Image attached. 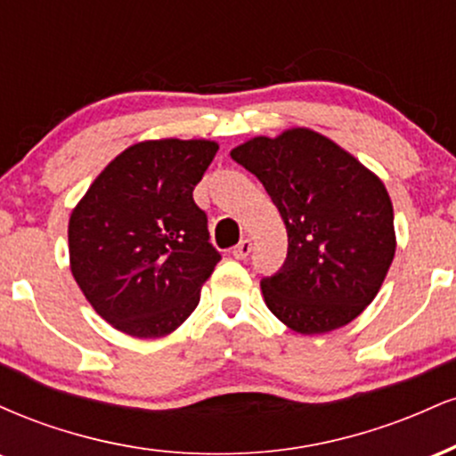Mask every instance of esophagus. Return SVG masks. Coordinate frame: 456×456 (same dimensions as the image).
Returning a JSON list of instances; mask_svg holds the SVG:
<instances>
[{
	"label": "esophagus",
	"instance_id": "esophagus-1",
	"mask_svg": "<svg viewBox=\"0 0 456 456\" xmlns=\"http://www.w3.org/2000/svg\"><path fill=\"white\" fill-rule=\"evenodd\" d=\"M250 250H253V242H250L248 238L242 240L238 246L233 248V257L235 259H246L250 255Z\"/></svg>",
	"mask_w": 456,
	"mask_h": 456
}]
</instances>
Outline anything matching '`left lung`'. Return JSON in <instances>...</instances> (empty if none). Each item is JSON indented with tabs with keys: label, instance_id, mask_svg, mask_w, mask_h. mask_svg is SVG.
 <instances>
[{
	"label": "left lung",
	"instance_id": "obj_1",
	"mask_svg": "<svg viewBox=\"0 0 456 456\" xmlns=\"http://www.w3.org/2000/svg\"><path fill=\"white\" fill-rule=\"evenodd\" d=\"M232 159L259 177L287 229L285 265L261 281L265 306L300 334L354 322L395 259V212L384 182L311 128L253 137Z\"/></svg>",
	"mask_w": 456,
	"mask_h": 456
}]
</instances>
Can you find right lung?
Masks as SVG:
<instances>
[{
	"instance_id": "obj_1",
	"label": "right lung",
	"mask_w": 456,
	"mask_h": 456,
	"mask_svg": "<svg viewBox=\"0 0 456 456\" xmlns=\"http://www.w3.org/2000/svg\"><path fill=\"white\" fill-rule=\"evenodd\" d=\"M210 139H150L109 162L68 221L78 289L115 330L160 338L195 311L221 255L192 191L216 156Z\"/></svg>"
}]
</instances>
